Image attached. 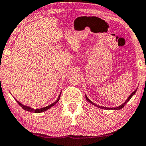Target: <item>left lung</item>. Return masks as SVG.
<instances>
[{
	"mask_svg": "<svg viewBox=\"0 0 146 146\" xmlns=\"http://www.w3.org/2000/svg\"><path fill=\"white\" fill-rule=\"evenodd\" d=\"M136 91H137V89H136V90H135V91H133V92H132V93H131V94H130V96H129V97H128V98H127V101H126L125 102V103H124L123 104H122V105H121L119 106V107H115V108H107V107H102V106H99V105H95V104H94V103H92V102L91 101H90V100H89V99H88V97H87V96H86V100H87V101H88V102H89V103H91V104H92V105H95V106H96V107H98V108H101V109H106V110H107V109H109V110H110V109H113V110H119V109H122V108H123V107H124V106L126 105V103H127V102H128L129 101V100H130V99H131V98L132 97V96H133V94L135 93V92H136Z\"/></svg>",
	"mask_w": 146,
	"mask_h": 146,
	"instance_id": "1",
	"label": "left lung"
}]
</instances>
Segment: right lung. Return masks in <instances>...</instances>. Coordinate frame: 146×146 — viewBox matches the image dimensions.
Returning a JSON list of instances; mask_svg holds the SVG:
<instances>
[{
    "instance_id": "add662e5",
    "label": "right lung",
    "mask_w": 146,
    "mask_h": 146,
    "mask_svg": "<svg viewBox=\"0 0 146 146\" xmlns=\"http://www.w3.org/2000/svg\"><path fill=\"white\" fill-rule=\"evenodd\" d=\"M60 94L59 97H58V99H57V101L56 102H54V103L51 104V105L47 106V107H43V108H41V109H32V108H30L29 107H27V106H25L23 105H22L21 103H19V102L18 101H17V100H16V101L17 102V103L21 106V107L23 108V109H24V110L27 111H30V112H32V113H42V112H43V111L48 110V109H50V108L53 107V106L55 105L57 103H58V101L60 100Z\"/></svg>"
}]
</instances>
